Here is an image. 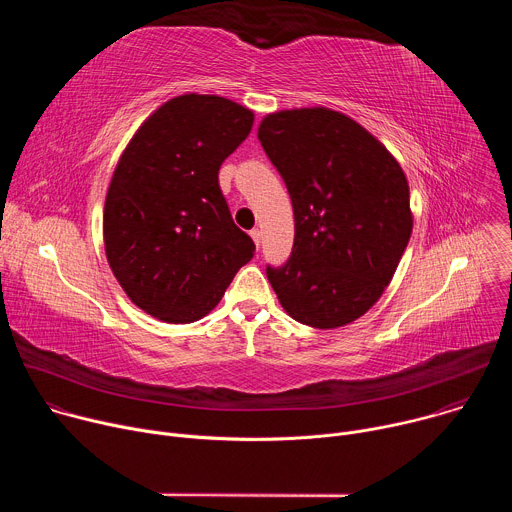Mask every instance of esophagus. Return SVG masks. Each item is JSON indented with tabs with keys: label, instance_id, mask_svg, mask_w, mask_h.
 Returning a JSON list of instances; mask_svg holds the SVG:
<instances>
[{
	"label": "esophagus",
	"instance_id": "34e87169",
	"mask_svg": "<svg viewBox=\"0 0 512 512\" xmlns=\"http://www.w3.org/2000/svg\"><path fill=\"white\" fill-rule=\"evenodd\" d=\"M251 239H253L255 247L259 249V245H261V239H263V237H261V231H259V229H253V231H251Z\"/></svg>",
	"mask_w": 512,
	"mask_h": 512
}]
</instances>
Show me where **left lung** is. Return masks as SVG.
Wrapping results in <instances>:
<instances>
[{
	"label": "left lung",
	"instance_id": "left-lung-1",
	"mask_svg": "<svg viewBox=\"0 0 512 512\" xmlns=\"http://www.w3.org/2000/svg\"><path fill=\"white\" fill-rule=\"evenodd\" d=\"M257 137L296 221L291 255L267 279L300 324L346 326L377 304L409 243L405 172L375 135L326 107L271 113Z\"/></svg>",
	"mask_w": 512,
	"mask_h": 512
}]
</instances>
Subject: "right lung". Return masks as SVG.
<instances>
[{"label":"right lung","mask_w":512,"mask_h":512,"mask_svg":"<svg viewBox=\"0 0 512 512\" xmlns=\"http://www.w3.org/2000/svg\"><path fill=\"white\" fill-rule=\"evenodd\" d=\"M253 111L216 95H180L141 123L113 172L103 239L129 300L162 322L206 316L255 245L218 186Z\"/></svg>","instance_id":"add662e5"}]
</instances>
